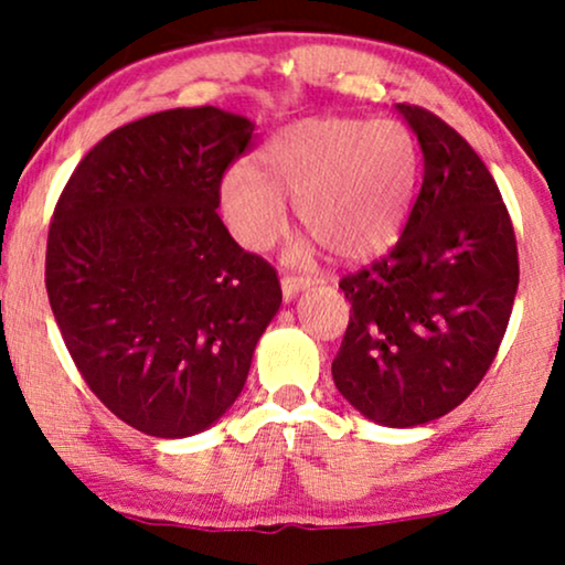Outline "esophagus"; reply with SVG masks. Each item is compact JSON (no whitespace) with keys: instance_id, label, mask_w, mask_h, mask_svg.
I'll list each match as a JSON object with an SVG mask.
<instances>
[{"instance_id":"1","label":"esophagus","mask_w":565,"mask_h":565,"mask_svg":"<svg viewBox=\"0 0 565 565\" xmlns=\"http://www.w3.org/2000/svg\"><path fill=\"white\" fill-rule=\"evenodd\" d=\"M311 285H313V280H308V277H296V275H285L282 280H280V288H282L285 300L296 298L300 290L311 288Z\"/></svg>"}]
</instances>
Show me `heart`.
Segmentation results:
<instances>
[{
  "mask_svg": "<svg viewBox=\"0 0 565 565\" xmlns=\"http://www.w3.org/2000/svg\"><path fill=\"white\" fill-rule=\"evenodd\" d=\"M257 164H231L218 180L226 226L249 252H267L288 226V200L308 228L288 262L308 265L321 246L354 262L388 249L412 207L419 151L404 122L308 118L267 138Z\"/></svg>",
  "mask_w": 565,
  "mask_h": 565,
  "instance_id": "heart-1",
  "label": "heart"
}]
</instances>
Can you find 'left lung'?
I'll list each match as a JSON object with an SVG mask.
<instances>
[{"label": "left lung", "instance_id": "1", "mask_svg": "<svg viewBox=\"0 0 565 565\" xmlns=\"http://www.w3.org/2000/svg\"><path fill=\"white\" fill-rule=\"evenodd\" d=\"M396 113L419 141L422 190L396 246L339 282L352 311L331 375L354 412L406 429L452 412L481 383L520 262L497 182L466 138L422 107Z\"/></svg>", "mask_w": 565, "mask_h": 565}]
</instances>
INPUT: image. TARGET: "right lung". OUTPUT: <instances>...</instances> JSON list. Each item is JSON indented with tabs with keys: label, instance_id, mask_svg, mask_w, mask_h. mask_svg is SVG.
<instances>
[{
	"label": "right lung",
	"instance_id": "obj_1",
	"mask_svg": "<svg viewBox=\"0 0 565 565\" xmlns=\"http://www.w3.org/2000/svg\"><path fill=\"white\" fill-rule=\"evenodd\" d=\"M252 134L249 118L211 105L134 120L79 161L53 213V319L92 393L143 435L213 427L280 311L275 269L215 213Z\"/></svg>",
	"mask_w": 565,
	"mask_h": 565
}]
</instances>
